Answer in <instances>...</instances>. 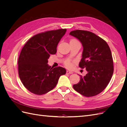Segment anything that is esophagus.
<instances>
[{
    "label": "esophagus",
    "instance_id": "obj_1",
    "mask_svg": "<svg viewBox=\"0 0 127 127\" xmlns=\"http://www.w3.org/2000/svg\"><path fill=\"white\" fill-rule=\"evenodd\" d=\"M66 72H67V74H73V72L72 71H70V70H67Z\"/></svg>",
    "mask_w": 127,
    "mask_h": 127
}]
</instances>
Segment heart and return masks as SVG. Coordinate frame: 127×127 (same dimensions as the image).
Wrapping results in <instances>:
<instances>
[{
	"mask_svg": "<svg viewBox=\"0 0 127 127\" xmlns=\"http://www.w3.org/2000/svg\"><path fill=\"white\" fill-rule=\"evenodd\" d=\"M77 41L75 39H72L71 40V41ZM75 63V61L74 60H68L67 61H66L65 62L64 64L66 66L69 68H71L73 67V64Z\"/></svg>",
	"mask_w": 127,
	"mask_h": 127,
	"instance_id": "b5f03b06",
	"label": "heart"
}]
</instances>
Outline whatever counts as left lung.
<instances>
[{
    "mask_svg": "<svg viewBox=\"0 0 127 127\" xmlns=\"http://www.w3.org/2000/svg\"><path fill=\"white\" fill-rule=\"evenodd\" d=\"M69 34L82 43L83 51L79 67L86 68L88 72L85 76L80 75V82L73 85V88L84 96H94L105 89L113 75L110 48L105 40L91 32L77 30Z\"/></svg>",
    "mask_w": 127,
    "mask_h": 127,
    "instance_id": "1",
    "label": "left lung"
}]
</instances>
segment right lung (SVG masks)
I'll list each match as a JSON object with an SVG mask.
<instances>
[{"mask_svg":"<svg viewBox=\"0 0 127 127\" xmlns=\"http://www.w3.org/2000/svg\"><path fill=\"white\" fill-rule=\"evenodd\" d=\"M67 30L48 31L34 35L26 42L18 59V75L27 90L43 95L54 88L66 70L48 66V59L57 52V47Z\"/></svg>","mask_w":127,"mask_h":127,"instance_id":"right-lung-1","label":"right lung"}]
</instances>
